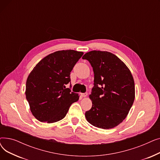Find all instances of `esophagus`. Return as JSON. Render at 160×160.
Masks as SVG:
<instances>
[{
  "mask_svg": "<svg viewBox=\"0 0 160 160\" xmlns=\"http://www.w3.org/2000/svg\"><path fill=\"white\" fill-rule=\"evenodd\" d=\"M80 95H81V96H82V97H86L88 96V93H81Z\"/></svg>",
  "mask_w": 160,
  "mask_h": 160,
  "instance_id": "1",
  "label": "esophagus"
}]
</instances>
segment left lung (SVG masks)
<instances>
[{
	"label": "left lung",
	"instance_id": "8db88e82",
	"mask_svg": "<svg viewBox=\"0 0 160 160\" xmlns=\"http://www.w3.org/2000/svg\"><path fill=\"white\" fill-rule=\"evenodd\" d=\"M93 67L94 86L89 98L92 107L85 113L94 127L113 128L127 116L135 98V84L130 71L111 52L93 50L82 57Z\"/></svg>",
	"mask_w": 160,
	"mask_h": 160
}]
</instances>
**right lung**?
I'll list each match as a JSON object with an SVG mask.
<instances>
[{
	"label": "right lung",
	"mask_w": 160,
	"mask_h": 160,
	"mask_svg": "<svg viewBox=\"0 0 160 160\" xmlns=\"http://www.w3.org/2000/svg\"><path fill=\"white\" fill-rule=\"evenodd\" d=\"M83 54L74 50L56 51L42 59L28 75L25 94L32 115L40 122L62 120L78 100V94L65 85L71 82V72Z\"/></svg>",
	"instance_id": "1"
}]
</instances>
